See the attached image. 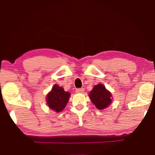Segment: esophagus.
<instances>
[{"label": "esophagus", "instance_id": "1", "mask_svg": "<svg viewBox=\"0 0 155 155\" xmlns=\"http://www.w3.org/2000/svg\"><path fill=\"white\" fill-rule=\"evenodd\" d=\"M84 91H85L84 88H78L77 89V90H76V91H77V93H83L84 92Z\"/></svg>", "mask_w": 155, "mask_h": 155}]
</instances>
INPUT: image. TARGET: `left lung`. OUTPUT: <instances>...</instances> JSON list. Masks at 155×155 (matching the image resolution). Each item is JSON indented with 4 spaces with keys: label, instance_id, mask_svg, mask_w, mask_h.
<instances>
[{
    "label": "left lung",
    "instance_id": "obj_1",
    "mask_svg": "<svg viewBox=\"0 0 155 155\" xmlns=\"http://www.w3.org/2000/svg\"><path fill=\"white\" fill-rule=\"evenodd\" d=\"M90 98L98 109H103L111 103V94L102 84L94 86L90 91Z\"/></svg>",
    "mask_w": 155,
    "mask_h": 155
}]
</instances>
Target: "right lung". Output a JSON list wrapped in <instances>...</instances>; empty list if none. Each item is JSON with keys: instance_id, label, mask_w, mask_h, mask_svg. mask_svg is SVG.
I'll return each instance as SVG.
<instances>
[{"instance_id": "add662e5", "label": "right lung", "mask_w": 155, "mask_h": 155, "mask_svg": "<svg viewBox=\"0 0 155 155\" xmlns=\"http://www.w3.org/2000/svg\"><path fill=\"white\" fill-rule=\"evenodd\" d=\"M70 96L69 92H65L64 88L54 85L46 98L48 107L57 112L61 111L68 102Z\"/></svg>"}]
</instances>
